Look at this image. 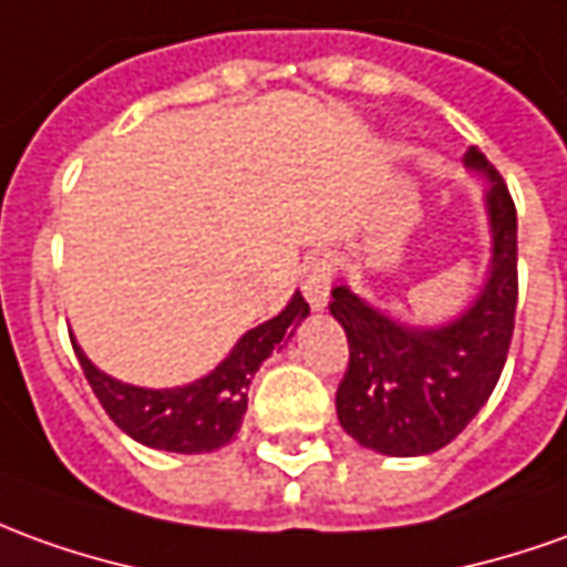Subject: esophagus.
Instances as JSON below:
<instances>
[{
	"mask_svg": "<svg viewBox=\"0 0 567 567\" xmlns=\"http://www.w3.org/2000/svg\"><path fill=\"white\" fill-rule=\"evenodd\" d=\"M330 287H333V261L311 259L302 271V296L311 308H323L330 302Z\"/></svg>",
	"mask_w": 567,
	"mask_h": 567,
	"instance_id": "obj_1",
	"label": "esophagus"
}]
</instances>
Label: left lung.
<instances>
[{
    "instance_id": "left-lung-1",
    "label": "left lung",
    "mask_w": 567,
    "mask_h": 567,
    "mask_svg": "<svg viewBox=\"0 0 567 567\" xmlns=\"http://www.w3.org/2000/svg\"><path fill=\"white\" fill-rule=\"evenodd\" d=\"M466 166L491 178L487 213L494 259L482 296L439 330H410L336 287L330 315L349 339V367L336 389V416L351 439L389 456L441 451L494 392L515 330L518 218L509 187L478 147Z\"/></svg>"
}]
</instances>
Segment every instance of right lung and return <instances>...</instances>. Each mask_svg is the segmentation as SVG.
<instances>
[{
  "label": "right lung",
  "instance_id": "right-lung-1",
  "mask_svg": "<svg viewBox=\"0 0 567 567\" xmlns=\"http://www.w3.org/2000/svg\"><path fill=\"white\" fill-rule=\"evenodd\" d=\"M306 315L308 302L296 292L290 306L271 321L249 330L209 377L182 389H138L116 382L101 373L80 346H73V351L101 408L128 439L172 454H209L225 447L240 432L252 373L280 339H290Z\"/></svg>",
  "mask_w": 567,
  "mask_h": 567
}]
</instances>
